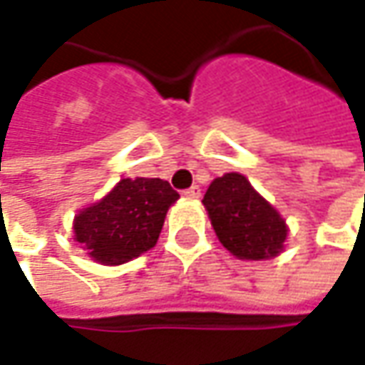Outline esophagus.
I'll return each mask as SVG.
<instances>
[{"mask_svg":"<svg viewBox=\"0 0 365 365\" xmlns=\"http://www.w3.org/2000/svg\"><path fill=\"white\" fill-rule=\"evenodd\" d=\"M183 196H185V198H200V196H202V190H200L198 185H192V187H187V190H185V192H183Z\"/></svg>","mask_w":365,"mask_h":365,"instance_id":"1","label":"esophagus"}]
</instances>
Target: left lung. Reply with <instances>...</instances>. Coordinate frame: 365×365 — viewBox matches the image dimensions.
<instances>
[{"mask_svg": "<svg viewBox=\"0 0 365 365\" xmlns=\"http://www.w3.org/2000/svg\"><path fill=\"white\" fill-rule=\"evenodd\" d=\"M208 210L218 241L239 259L262 262L276 257L288 237L286 220L259 196L245 175L225 173L206 190Z\"/></svg>", "mask_w": 365, "mask_h": 365, "instance_id": "1", "label": "left lung"}]
</instances>
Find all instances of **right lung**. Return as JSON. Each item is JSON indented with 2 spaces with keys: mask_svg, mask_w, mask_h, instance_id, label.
<instances>
[{
  "mask_svg": "<svg viewBox=\"0 0 365 365\" xmlns=\"http://www.w3.org/2000/svg\"><path fill=\"white\" fill-rule=\"evenodd\" d=\"M180 194L159 178L120 180L100 202L75 216V241L93 262L120 265L155 247Z\"/></svg>",
  "mask_w": 365,
  "mask_h": 365,
  "instance_id": "add662e5",
  "label": "right lung"
}]
</instances>
